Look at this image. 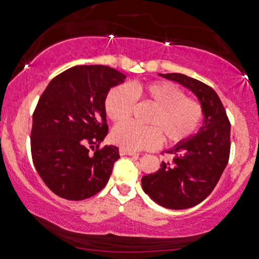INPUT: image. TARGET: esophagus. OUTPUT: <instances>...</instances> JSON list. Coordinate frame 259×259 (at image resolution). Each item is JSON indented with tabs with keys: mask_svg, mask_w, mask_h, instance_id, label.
I'll use <instances>...</instances> for the list:
<instances>
[{
	"mask_svg": "<svg viewBox=\"0 0 259 259\" xmlns=\"http://www.w3.org/2000/svg\"><path fill=\"white\" fill-rule=\"evenodd\" d=\"M119 154H121V156H136V157L140 156V154L136 153V152L128 151V149L126 148H119Z\"/></svg>",
	"mask_w": 259,
	"mask_h": 259,
	"instance_id": "esophagus-1",
	"label": "esophagus"
}]
</instances>
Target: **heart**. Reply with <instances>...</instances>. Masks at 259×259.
Wrapping results in <instances>:
<instances>
[{"label":"heart","instance_id":"heart-1","mask_svg":"<svg viewBox=\"0 0 259 259\" xmlns=\"http://www.w3.org/2000/svg\"><path fill=\"white\" fill-rule=\"evenodd\" d=\"M137 100L156 106L147 118V127L126 122L116 126L111 138L119 147L141 151L156 147L161 135L176 143L193 135L201 123L202 107L196 100L186 97L185 91L169 81L118 84L105 97V112L111 121L119 123L130 118Z\"/></svg>","mask_w":259,"mask_h":259}]
</instances>
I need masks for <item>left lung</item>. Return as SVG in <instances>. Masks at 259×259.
<instances>
[{
    "label": "left lung",
    "instance_id": "obj_1",
    "mask_svg": "<svg viewBox=\"0 0 259 259\" xmlns=\"http://www.w3.org/2000/svg\"><path fill=\"white\" fill-rule=\"evenodd\" d=\"M187 87L201 101L204 114L201 131L167 153L172 163L162 162L156 173L142 177V188L159 206L186 209L201 203L217 186L228 163L231 123L212 87L182 73H159Z\"/></svg>",
    "mask_w": 259,
    "mask_h": 259
}]
</instances>
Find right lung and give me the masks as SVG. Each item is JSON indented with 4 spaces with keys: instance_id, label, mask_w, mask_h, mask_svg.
<instances>
[{
    "instance_id": "right-lung-1",
    "label": "right lung",
    "mask_w": 259,
    "mask_h": 259,
    "mask_svg": "<svg viewBox=\"0 0 259 259\" xmlns=\"http://www.w3.org/2000/svg\"><path fill=\"white\" fill-rule=\"evenodd\" d=\"M126 76L108 66H74L57 74L34 108L31 154L39 177L68 201L95 196L119 158L116 146L100 147L108 133L105 97Z\"/></svg>"
}]
</instances>
